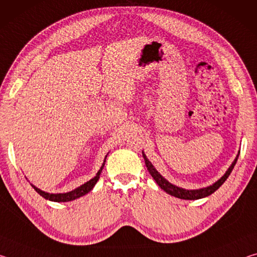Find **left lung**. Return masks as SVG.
Wrapping results in <instances>:
<instances>
[{
  "label": "left lung",
  "instance_id": "left-lung-1",
  "mask_svg": "<svg viewBox=\"0 0 257 257\" xmlns=\"http://www.w3.org/2000/svg\"><path fill=\"white\" fill-rule=\"evenodd\" d=\"M143 156H144L147 170L150 171L151 176L154 178V180L156 181V184H158L164 191H167L168 194H170L171 196H175V197L181 198V199H199V198L210 196L211 194H213L215 190L219 189L220 187L222 186L223 182L227 180V178L230 176V173H231L232 169H233L234 165H236V162H237V160H238V155H237V158L234 159L232 164L230 165V168L228 169V171L225 172L224 176L221 178V179L217 180L215 184H213L212 186H208V187H206V188H202V189L186 190V189L179 188V187H177L175 185L170 184V182H169L168 180H165L164 178L161 176L158 171L155 170L154 167H153V165H152V163L150 162V161L146 159V156H145L144 153H143Z\"/></svg>",
  "mask_w": 257,
  "mask_h": 257
}]
</instances>
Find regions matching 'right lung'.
<instances>
[{
    "mask_svg": "<svg viewBox=\"0 0 257 257\" xmlns=\"http://www.w3.org/2000/svg\"><path fill=\"white\" fill-rule=\"evenodd\" d=\"M106 156H105V159H104V162L102 164L101 169L98 170L97 175L95 176L93 179L87 181L86 184H84L80 187H78V188H76L75 190L69 191V193H66V194H49V193H45V191H43L41 189H38L37 187H35V186H33L34 189L36 190L42 197H44L45 199H49V201H53V202H70V201H73V199L84 196V195H86L87 193H89V191L93 189V187L95 186V184H96L97 180L99 179V175H101V172H102L103 168H104V164H105Z\"/></svg>",
    "mask_w": 257,
    "mask_h": 257,
    "instance_id": "right-lung-1",
    "label": "right lung"
}]
</instances>
